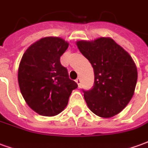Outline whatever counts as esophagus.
I'll use <instances>...</instances> for the list:
<instances>
[{"instance_id":"obj_1","label":"esophagus","mask_w":148,"mask_h":148,"mask_svg":"<svg viewBox=\"0 0 148 148\" xmlns=\"http://www.w3.org/2000/svg\"><path fill=\"white\" fill-rule=\"evenodd\" d=\"M76 82H77V84L78 85V87L80 86V85H81V78L80 77H77V79H76Z\"/></svg>"}]
</instances>
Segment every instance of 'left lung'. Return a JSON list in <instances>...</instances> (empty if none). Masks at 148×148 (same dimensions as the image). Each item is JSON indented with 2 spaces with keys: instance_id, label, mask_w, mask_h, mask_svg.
Wrapping results in <instances>:
<instances>
[{
  "instance_id": "1",
  "label": "left lung",
  "mask_w": 148,
  "mask_h": 148,
  "mask_svg": "<svg viewBox=\"0 0 148 148\" xmlns=\"http://www.w3.org/2000/svg\"><path fill=\"white\" fill-rule=\"evenodd\" d=\"M76 44L94 71V86L90 90H83L87 106L98 116H114L133 96L138 77L135 62L109 37L79 40Z\"/></svg>"
}]
</instances>
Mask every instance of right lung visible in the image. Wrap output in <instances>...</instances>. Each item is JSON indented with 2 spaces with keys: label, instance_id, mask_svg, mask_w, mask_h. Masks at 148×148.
I'll use <instances>...</instances> for the list:
<instances>
[{
  "label": "right lung",
  "instance_id": "1",
  "mask_svg": "<svg viewBox=\"0 0 148 148\" xmlns=\"http://www.w3.org/2000/svg\"><path fill=\"white\" fill-rule=\"evenodd\" d=\"M68 46L59 37H44L22 56L18 69L21 94L27 106L41 116H53L63 111L72 90L77 87L60 63Z\"/></svg>",
  "mask_w": 148,
  "mask_h": 148
}]
</instances>
